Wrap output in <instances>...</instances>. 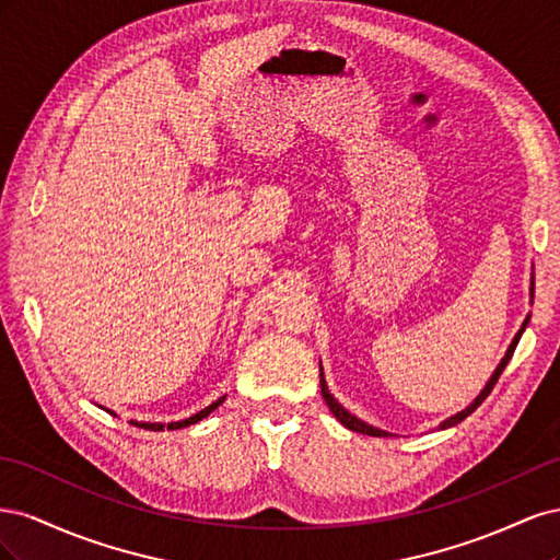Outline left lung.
Instances as JSON below:
<instances>
[{
	"mask_svg": "<svg viewBox=\"0 0 560 560\" xmlns=\"http://www.w3.org/2000/svg\"><path fill=\"white\" fill-rule=\"evenodd\" d=\"M525 325H528V319L523 322V327H521V331L514 336V341H512V346H510V350H506V354L502 358V362H500V366L495 369V374L490 376V381H488V385L483 387V393L474 399V404H469L465 411H460V413H455V416H451L446 422H442V430L444 428H453V425H457V422L460 420H465L469 413H474L481 406V401L490 395V389L495 387V383H498V378H500V374L504 371V366L510 364V360H512V354H514V350H516V343H518V338H521V334H523V329H525ZM319 387H322V397H325V401H327V406L331 409V413L343 422V425L348 428V430H352V432H362V434H369V436H387V432H383V430H376V428H371V425H366V422H362L360 418H354V416H350L341 404H338L331 395H329V389H327V383H325V378H322V374H319Z\"/></svg>",
	"mask_w": 560,
	"mask_h": 560,
	"instance_id": "obj_1",
	"label": "left lung"
}]
</instances>
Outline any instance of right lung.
I'll return each instance as SVG.
<instances>
[{
  "label": "right lung",
  "mask_w": 560,
  "mask_h": 560,
  "mask_svg": "<svg viewBox=\"0 0 560 560\" xmlns=\"http://www.w3.org/2000/svg\"><path fill=\"white\" fill-rule=\"evenodd\" d=\"M224 399H217L214 404H210L208 409H202L200 413H196V416H191V418H186V420H179V422H171V425H167V430H177V428H186V425H194V422H198V420H202L206 416H210L219 404H222ZM112 413V411H109ZM132 425H138V428H144V430H154V432H161L165 425H161V422H132Z\"/></svg>",
  "instance_id": "obj_1"
}]
</instances>
